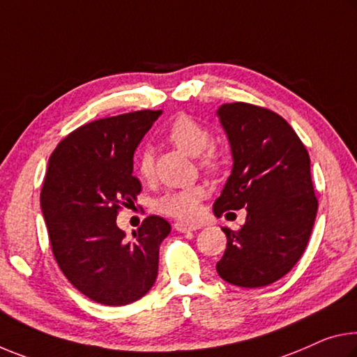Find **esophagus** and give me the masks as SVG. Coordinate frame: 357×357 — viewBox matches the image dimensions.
I'll return each instance as SVG.
<instances>
[{
    "label": "esophagus",
    "mask_w": 357,
    "mask_h": 357,
    "mask_svg": "<svg viewBox=\"0 0 357 357\" xmlns=\"http://www.w3.org/2000/svg\"><path fill=\"white\" fill-rule=\"evenodd\" d=\"M174 229L181 234H185V231H195L200 229V225H195V224H185V222H176L174 224Z\"/></svg>",
    "instance_id": "1"
}]
</instances>
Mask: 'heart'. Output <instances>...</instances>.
Listing matches in <instances>:
<instances>
[{
  "instance_id": "heart-1",
  "label": "heart",
  "mask_w": 357,
  "mask_h": 357,
  "mask_svg": "<svg viewBox=\"0 0 357 357\" xmlns=\"http://www.w3.org/2000/svg\"><path fill=\"white\" fill-rule=\"evenodd\" d=\"M167 138L172 143L184 151L185 154L192 157H199L200 167L206 169H216L220 165V155L214 148H209V135L208 128H205L194 119L189 116H178L169 123ZM138 174L143 179H152L155 172L154 155L151 149H144L141 152L137 162ZM206 190L203 185H189V188L169 190L165 195L155 202L157 211H160L167 216L176 219H194L199 214L200 202L205 199Z\"/></svg>"
}]
</instances>
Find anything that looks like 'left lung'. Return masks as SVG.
Segmentation results:
<instances>
[{
  "mask_svg": "<svg viewBox=\"0 0 357 357\" xmlns=\"http://www.w3.org/2000/svg\"><path fill=\"white\" fill-rule=\"evenodd\" d=\"M234 168L213 211L246 209L240 230L222 229L227 248L216 264L220 278L262 287L282 278L308 245L318 211L310 155L284 119L267 107L225 103L218 109Z\"/></svg>",
  "mask_w": 357,
  "mask_h": 357,
  "instance_id": "left-lung-1",
  "label": "left lung"
}]
</instances>
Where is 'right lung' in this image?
<instances>
[{"instance_id":"1","label":"right lung","mask_w":357,"mask_h":357,"mask_svg":"<svg viewBox=\"0 0 357 357\" xmlns=\"http://www.w3.org/2000/svg\"><path fill=\"white\" fill-rule=\"evenodd\" d=\"M160 114L144 109L86 123L49 158L41 209L54 257L68 281L101 305L138 301L157 278L158 248L172 225L149 216L126 240L116 219L141 192L133 154Z\"/></svg>"}]
</instances>
